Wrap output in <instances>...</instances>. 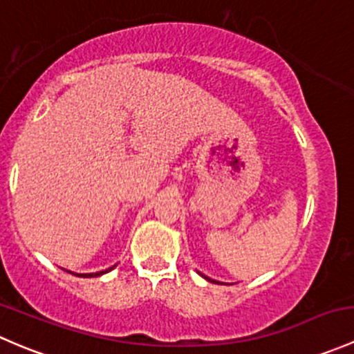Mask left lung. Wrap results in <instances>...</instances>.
<instances>
[{
	"label": "left lung",
	"instance_id": "left-lung-1",
	"mask_svg": "<svg viewBox=\"0 0 354 354\" xmlns=\"http://www.w3.org/2000/svg\"><path fill=\"white\" fill-rule=\"evenodd\" d=\"M197 272H198V270H197ZM200 274V276H202L203 277V279H207V281H209V283H214V284H219V281H216V279H210V277H207L205 276V274H202V272H198Z\"/></svg>",
	"mask_w": 354,
	"mask_h": 354
}]
</instances>
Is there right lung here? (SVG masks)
I'll use <instances>...</instances> for the list:
<instances>
[{
    "mask_svg": "<svg viewBox=\"0 0 354 354\" xmlns=\"http://www.w3.org/2000/svg\"><path fill=\"white\" fill-rule=\"evenodd\" d=\"M114 267L116 266H113V267H109V269H106V270H99V272H91V274H77L78 277H99V276H102V274H106V272H109V270H113ZM68 272H71V270H68ZM73 274V272H71Z\"/></svg>",
    "mask_w": 354,
    "mask_h": 354,
    "instance_id": "1",
    "label": "right lung"
}]
</instances>
